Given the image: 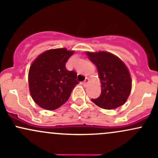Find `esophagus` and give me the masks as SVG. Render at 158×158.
<instances>
[{"mask_svg": "<svg viewBox=\"0 0 158 158\" xmlns=\"http://www.w3.org/2000/svg\"><path fill=\"white\" fill-rule=\"evenodd\" d=\"M88 81H89V79H88L87 77H86L85 80H84V82L82 83V84H83V85H84V86H86V84H88Z\"/></svg>", "mask_w": 158, "mask_h": 158, "instance_id": "obj_1", "label": "esophagus"}]
</instances>
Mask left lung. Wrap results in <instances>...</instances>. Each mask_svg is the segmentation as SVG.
<instances>
[{
  "label": "left lung",
  "instance_id": "8db88e82",
  "mask_svg": "<svg viewBox=\"0 0 158 158\" xmlns=\"http://www.w3.org/2000/svg\"><path fill=\"white\" fill-rule=\"evenodd\" d=\"M88 58L97 68L101 81V94L92 99L104 109H114L123 106L131 92L132 80L127 65L121 59L106 51L86 52Z\"/></svg>",
  "mask_w": 158,
  "mask_h": 158
}]
</instances>
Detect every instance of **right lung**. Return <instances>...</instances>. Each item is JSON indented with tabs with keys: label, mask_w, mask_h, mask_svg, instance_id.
Returning a JSON list of instances; mask_svg holds the SVG:
<instances>
[{
	"label": "right lung",
	"mask_w": 158,
	"mask_h": 158,
	"mask_svg": "<svg viewBox=\"0 0 158 158\" xmlns=\"http://www.w3.org/2000/svg\"><path fill=\"white\" fill-rule=\"evenodd\" d=\"M74 52L65 48L52 49L40 54L31 63L28 72L30 94L40 108L57 109L68 101L78 84L77 73L65 68Z\"/></svg>",
	"instance_id": "1"
}]
</instances>
